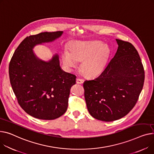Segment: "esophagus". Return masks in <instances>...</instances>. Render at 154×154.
<instances>
[{
	"label": "esophagus",
	"instance_id": "1",
	"mask_svg": "<svg viewBox=\"0 0 154 154\" xmlns=\"http://www.w3.org/2000/svg\"><path fill=\"white\" fill-rule=\"evenodd\" d=\"M84 80L83 79H79V78H77V80H76V83H77V84H83V83H84Z\"/></svg>",
	"mask_w": 154,
	"mask_h": 154
}]
</instances>
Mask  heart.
I'll use <instances>...</instances> for the list:
<instances>
[{"instance_id":"1","label":"heart","mask_w":154,"mask_h":154,"mask_svg":"<svg viewBox=\"0 0 154 154\" xmlns=\"http://www.w3.org/2000/svg\"><path fill=\"white\" fill-rule=\"evenodd\" d=\"M69 53L64 51L62 54L63 62L67 68L77 66L82 62L80 69L87 77H95L102 73L107 64L110 54L108 46H102L98 42L75 41L70 45Z\"/></svg>"}]
</instances>
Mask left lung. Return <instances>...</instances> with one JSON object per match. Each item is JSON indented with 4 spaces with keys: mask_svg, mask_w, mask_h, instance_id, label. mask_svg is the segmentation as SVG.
<instances>
[{
    "mask_svg": "<svg viewBox=\"0 0 154 154\" xmlns=\"http://www.w3.org/2000/svg\"><path fill=\"white\" fill-rule=\"evenodd\" d=\"M116 53L98 77L84 82V96L91 116L113 121L128 115L138 100L145 73L137 51L131 43L116 39Z\"/></svg>",
    "mask_w": 154,
    "mask_h": 154,
    "instance_id": "left-lung-1",
    "label": "left lung"
}]
</instances>
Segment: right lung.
<instances>
[{"instance_id":"obj_1","label":"right lung","mask_w":154,"mask_h":154,"mask_svg":"<svg viewBox=\"0 0 154 154\" xmlns=\"http://www.w3.org/2000/svg\"><path fill=\"white\" fill-rule=\"evenodd\" d=\"M63 32H44L27 36L15 51L9 64L10 84L18 103L29 115L51 120L65 113L70 89L76 76L60 69L59 56L48 62L36 57L33 48L52 42Z\"/></svg>"}]
</instances>
